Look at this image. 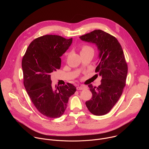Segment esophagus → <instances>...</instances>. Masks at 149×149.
<instances>
[{
  "label": "esophagus",
  "instance_id": "1",
  "mask_svg": "<svg viewBox=\"0 0 149 149\" xmlns=\"http://www.w3.org/2000/svg\"><path fill=\"white\" fill-rule=\"evenodd\" d=\"M86 88H87V87L85 86H82V85H81V86H78L77 87V89L78 90H81L86 89Z\"/></svg>",
  "mask_w": 149,
  "mask_h": 149
}]
</instances>
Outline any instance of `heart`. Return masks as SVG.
I'll list each match as a JSON object with an SVG mask.
<instances>
[{"label":"heart","instance_id":"b5f03b06","mask_svg":"<svg viewBox=\"0 0 149 149\" xmlns=\"http://www.w3.org/2000/svg\"><path fill=\"white\" fill-rule=\"evenodd\" d=\"M94 48L88 45H83L81 48V54L88 53V52L94 53ZM68 55V53L65 54V56H67Z\"/></svg>","mask_w":149,"mask_h":149}]
</instances>
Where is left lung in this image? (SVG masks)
Returning a JSON list of instances; mask_svg holds the SVG:
<instances>
[{
	"instance_id": "8db88e82",
	"label": "left lung",
	"mask_w": 149,
	"mask_h": 149,
	"mask_svg": "<svg viewBox=\"0 0 149 149\" xmlns=\"http://www.w3.org/2000/svg\"><path fill=\"white\" fill-rule=\"evenodd\" d=\"M79 38L95 44L99 51L95 71L102 77L101 84L98 87L89 85L93 96L86 104L92 114L102 116L113 109L121 97L125 86L128 67L121 46L114 36L98 29Z\"/></svg>"
}]
</instances>
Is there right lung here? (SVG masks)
Segmentation results:
<instances>
[{
	"mask_svg": "<svg viewBox=\"0 0 149 149\" xmlns=\"http://www.w3.org/2000/svg\"><path fill=\"white\" fill-rule=\"evenodd\" d=\"M72 38L46 35L34 39L22 58L24 84L32 103L40 113L51 118L60 117L69 98L76 91L74 85L54 88L51 74L60 69L61 56L69 48Z\"/></svg>",
	"mask_w": 149,
	"mask_h": 149,
	"instance_id": "right-lung-1",
	"label": "right lung"
}]
</instances>
